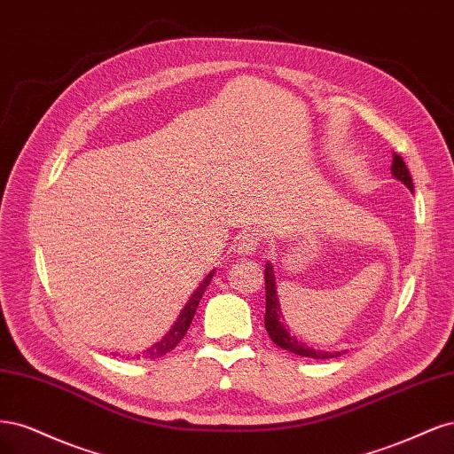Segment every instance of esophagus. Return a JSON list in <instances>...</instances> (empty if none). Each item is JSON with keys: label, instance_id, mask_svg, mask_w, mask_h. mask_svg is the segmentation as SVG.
I'll list each match as a JSON object with an SVG mask.
<instances>
[{"label": "esophagus", "instance_id": "1", "mask_svg": "<svg viewBox=\"0 0 454 454\" xmlns=\"http://www.w3.org/2000/svg\"><path fill=\"white\" fill-rule=\"evenodd\" d=\"M260 247V239L256 233H243V236L238 238V243H236V248L238 253L243 254V256H253Z\"/></svg>", "mask_w": 454, "mask_h": 454}]
</instances>
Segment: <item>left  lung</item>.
<instances>
[{"mask_svg":"<svg viewBox=\"0 0 454 454\" xmlns=\"http://www.w3.org/2000/svg\"><path fill=\"white\" fill-rule=\"evenodd\" d=\"M392 175L396 177L398 181H402L409 190L413 192V179L411 175H409V169L403 162V158L400 154L394 153L392 154V168H390ZM264 279H266V317H264V325L266 330L270 333L271 341L281 347L288 353H294L298 356H307V358H315V360H328V358H335L340 356L341 353H328V350H317L307 347L305 343L298 341L296 335H292L286 330L285 325V317L281 311V303H279V296H277V285H275V273H273V266L266 264V273H264Z\"/></svg>","mask_w":454,"mask_h":454,"instance_id":"8db88e82","label":"left lung"}]
</instances>
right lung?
<instances>
[{
    "mask_svg": "<svg viewBox=\"0 0 454 454\" xmlns=\"http://www.w3.org/2000/svg\"><path fill=\"white\" fill-rule=\"evenodd\" d=\"M213 273H215V270L209 271L206 279H203L200 283V286L194 290V294L190 296V300L183 307V311H181L179 318L175 320V325L171 326V330L158 343H154L147 350H143V355H137V358H151V360H154V358H160V356L168 355L169 350H173L175 347H177V343L184 338L186 330L190 328V323H192V318H194L196 309H198V303H200V300L203 296V292H206V288L209 286V283L213 279Z\"/></svg>",
    "mask_w": 454,
    "mask_h": 454,
    "instance_id": "right-lung-1",
    "label": "right lung"
}]
</instances>
